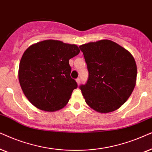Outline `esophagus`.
I'll return each mask as SVG.
<instances>
[{
	"label": "esophagus",
	"mask_w": 152,
	"mask_h": 152,
	"mask_svg": "<svg viewBox=\"0 0 152 152\" xmlns=\"http://www.w3.org/2000/svg\"><path fill=\"white\" fill-rule=\"evenodd\" d=\"M76 83H77L78 85H79L80 84V78H77V79H76Z\"/></svg>",
	"instance_id": "1"
}]
</instances>
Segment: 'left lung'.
<instances>
[{"mask_svg":"<svg viewBox=\"0 0 152 152\" xmlns=\"http://www.w3.org/2000/svg\"><path fill=\"white\" fill-rule=\"evenodd\" d=\"M89 72L87 83L80 86L86 104L100 113L120 108L136 83L137 66L126 48L108 39L80 45Z\"/></svg>","mask_w":152,"mask_h":152,"instance_id":"obj_1","label":"left lung"}]
</instances>
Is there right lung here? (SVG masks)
<instances>
[{
    "label": "right lung",
    "mask_w": 152,
    "mask_h": 152,
    "mask_svg": "<svg viewBox=\"0 0 152 152\" xmlns=\"http://www.w3.org/2000/svg\"><path fill=\"white\" fill-rule=\"evenodd\" d=\"M80 53L76 44L48 39L30 46L19 63L20 86L36 108L55 112L64 108L77 88L69 60Z\"/></svg>",
    "instance_id": "1"
}]
</instances>
